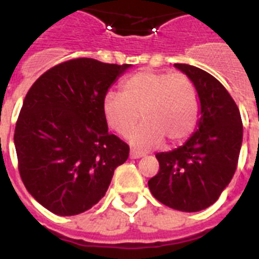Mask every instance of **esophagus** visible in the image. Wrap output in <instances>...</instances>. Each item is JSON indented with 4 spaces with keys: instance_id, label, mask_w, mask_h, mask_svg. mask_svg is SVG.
Segmentation results:
<instances>
[{
    "instance_id": "34e87169",
    "label": "esophagus",
    "mask_w": 259,
    "mask_h": 259,
    "mask_svg": "<svg viewBox=\"0 0 259 259\" xmlns=\"http://www.w3.org/2000/svg\"><path fill=\"white\" fill-rule=\"evenodd\" d=\"M142 156H143L142 152L134 151V150H132V151H130V157H132V159H139V157H142Z\"/></svg>"
}]
</instances>
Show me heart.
Returning <instances> with one entry per match:
<instances>
[{
    "label": "heart",
    "instance_id": "heart-1",
    "mask_svg": "<svg viewBox=\"0 0 259 259\" xmlns=\"http://www.w3.org/2000/svg\"><path fill=\"white\" fill-rule=\"evenodd\" d=\"M102 111L108 126L120 136H126L142 117L129 141L150 150L163 139L170 146L184 142L197 126L199 104L194 83L185 74L143 70L123 80L121 94L107 92Z\"/></svg>",
    "mask_w": 259,
    "mask_h": 259
}]
</instances>
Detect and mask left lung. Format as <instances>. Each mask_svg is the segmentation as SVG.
<instances>
[{"label":"left lung","mask_w":259,"mask_h":259,"mask_svg":"<svg viewBox=\"0 0 259 259\" xmlns=\"http://www.w3.org/2000/svg\"><path fill=\"white\" fill-rule=\"evenodd\" d=\"M175 67L194 83L199 120L183 146L156 154L160 169L148 188L168 207L197 212L215 203L235 175L242 121L236 103L217 78L192 65Z\"/></svg>","instance_id":"8db88e82"}]
</instances>
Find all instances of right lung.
<instances>
[{"label": "right lung", "mask_w": 259, "mask_h": 259, "mask_svg": "<svg viewBox=\"0 0 259 259\" xmlns=\"http://www.w3.org/2000/svg\"><path fill=\"white\" fill-rule=\"evenodd\" d=\"M130 66L75 58L49 69L27 92L14 133L19 173L51 212L90 210L127 160L129 146L108 133L102 103Z\"/></svg>", "instance_id": "right-lung-1"}]
</instances>
